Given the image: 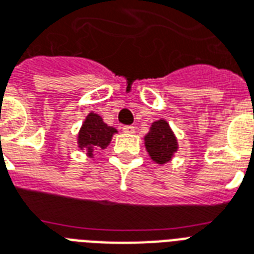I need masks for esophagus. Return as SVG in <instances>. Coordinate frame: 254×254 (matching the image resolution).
Masks as SVG:
<instances>
[{"label": "esophagus", "instance_id": "34e87169", "mask_svg": "<svg viewBox=\"0 0 254 254\" xmlns=\"http://www.w3.org/2000/svg\"><path fill=\"white\" fill-rule=\"evenodd\" d=\"M122 132L132 134V133H134V127H132V125H125V127H122Z\"/></svg>", "mask_w": 254, "mask_h": 254}]
</instances>
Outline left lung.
Returning a JSON list of instances; mask_svg holds the SVG:
<instances>
[{
  "mask_svg": "<svg viewBox=\"0 0 254 254\" xmlns=\"http://www.w3.org/2000/svg\"><path fill=\"white\" fill-rule=\"evenodd\" d=\"M144 140L146 151L157 164L168 163L178 151V140L165 120L153 122Z\"/></svg>",
  "mask_w": 254,
  "mask_h": 254,
  "instance_id": "1",
  "label": "left lung"
}]
</instances>
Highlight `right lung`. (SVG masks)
Masks as SVG:
<instances>
[{
  "mask_svg": "<svg viewBox=\"0 0 254 254\" xmlns=\"http://www.w3.org/2000/svg\"><path fill=\"white\" fill-rule=\"evenodd\" d=\"M114 133H117L116 127L105 124L98 114L89 113L78 134V146L87 152V156L93 157L94 149H105L112 141Z\"/></svg>",
  "mask_w": 254,
  "mask_h": 254,
  "instance_id": "obj_1",
  "label": "right lung"
}]
</instances>
